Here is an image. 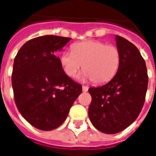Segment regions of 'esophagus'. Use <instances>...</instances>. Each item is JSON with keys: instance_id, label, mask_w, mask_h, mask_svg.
<instances>
[{"instance_id": "1", "label": "esophagus", "mask_w": 156, "mask_h": 156, "mask_svg": "<svg viewBox=\"0 0 156 156\" xmlns=\"http://www.w3.org/2000/svg\"><path fill=\"white\" fill-rule=\"evenodd\" d=\"M87 90H88V87H87V86H83V91L87 92Z\"/></svg>"}]
</instances>
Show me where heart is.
I'll list each match as a JSON object with an SVG mask.
<instances>
[{
    "mask_svg": "<svg viewBox=\"0 0 156 156\" xmlns=\"http://www.w3.org/2000/svg\"><path fill=\"white\" fill-rule=\"evenodd\" d=\"M120 61L121 53L116 46L96 40L74 44L72 52H65L61 56V66L66 75L75 77L83 66L82 78L90 79L96 84L111 80L118 70Z\"/></svg>",
    "mask_w": 156,
    "mask_h": 156,
    "instance_id": "obj_1",
    "label": "heart"
}]
</instances>
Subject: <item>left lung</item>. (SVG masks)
<instances>
[{"instance_id": "1", "label": "left lung", "mask_w": 156, "mask_h": 156, "mask_svg": "<svg viewBox=\"0 0 156 156\" xmlns=\"http://www.w3.org/2000/svg\"><path fill=\"white\" fill-rule=\"evenodd\" d=\"M121 61L116 75L108 83L90 87L88 115L95 128L105 133H116L129 126L140 113L147 90L145 61L139 50L125 38L116 35Z\"/></svg>"}]
</instances>
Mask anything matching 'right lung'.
<instances>
[{
    "label": "right lung",
    "mask_w": 156,
    "mask_h": 156,
    "mask_svg": "<svg viewBox=\"0 0 156 156\" xmlns=\"http://www.w3.org/2000/svg\"><path fill=\"white\" fill-rule=\"evenodd\" d=\"M71 38L44 35L23 44L14 58L12 87L21 115L35 128L49 131L66 121L82 86L64 72L56 52Z\"/></svg>",
    "instance_id": "right-lung-1"
}]
</instances>
